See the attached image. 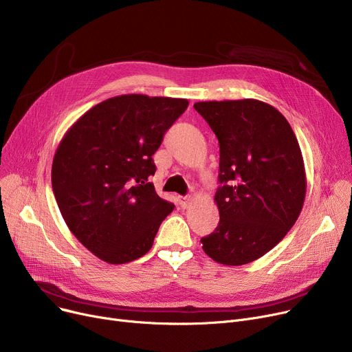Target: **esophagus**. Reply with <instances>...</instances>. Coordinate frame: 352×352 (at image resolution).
<instances>
[{"label": "esophagus", "instance_id": "obj_1", "mask_svg": "<svg viewBox=\"0 0 352 352\" xmlns=\"http://www.w3.org/2000/svg\"><path fill=\"white\" fill-rule=\"evenodd\" d=\"M191 198L190 197H178V204H179V207L181 208H188L190 207V204H191Z\"/></svg>", "mask_w": 352, "mask_h": 352}]
</instances>
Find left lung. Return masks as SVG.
I'll return each instance as SVG.
<instances>
[{
  "label": "left lung",
  "instance_id": "1",
  "mask_svg": "<svg viewBox=\"0 0 352 352\" xmlns=\"http://www.w3.org/2000/svg\"><path fill=\"white\" fill-rule=\"evenodd\" d=\"M194 108L219 142V223L201 238L223 265H244L272 250L300 217L307 191L301 148L278 109L254 98L201 101Z\"/></svg>",
  "mask_w": 352,
  "mask_h": 352
}]
</instances>
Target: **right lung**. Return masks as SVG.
I'll return each mask as SVG.
<instances>
[{"mask_svg": "<svg viewBox=\"0 0 352 352\" xmlns=\"http://www.w3.org/2000/svg\"><path fill=\"white\" fill-rule=\"evenodd\" d=\"M188 100L125 94L108 98L74 122L55 151L52 191L69 231L108 264L151 250L174 204L150 182L153 155Z\"/></svg>", "mask_w": 352, "mask_h": 352, "instance_id": "add662e5", "label": "right lung"}]
</instances>
